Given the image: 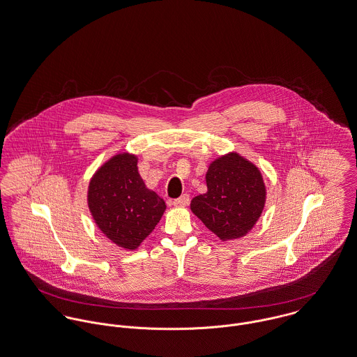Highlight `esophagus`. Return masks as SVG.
Returning <instances> with one entry per match:
<instances>
[{"instance_id": "obj_1", "label": "esophagus", "mask_w": 357, "mask_h": 357, "mask_svg": "<svg viewBox=\"0 0 357 357\" xmlns=\"http://www.w3.org/2000/svg\"><path fill=\"white\" fill-rule=\"evenodd\" d=\"M189 201H190L189 195L185 194V195H182V197L174 199V201H172V205H174L175 208H185V206L189 204Z\"/></svg>"}]
</instances>
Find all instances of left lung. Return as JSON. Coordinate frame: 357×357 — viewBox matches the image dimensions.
Listing matches in <instances>:
<instances>
[{"instance_id":"obj_1","label":"left lung","mask_w":357,"mask_h":357,"mask_svg":"<svg viewBox=\"0 0 357 357\" xmlns=\"http://www.w3.org/2000/svg\"><path fill=\"white\" fill-rule=\"evenodd\" d=\"M205 181L208 192L192 198V213L222 242L246 236L266 202L259 168L238 152H228L209 165Z\"/></svg>"}]
</instances>
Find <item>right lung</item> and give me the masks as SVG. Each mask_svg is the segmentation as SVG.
Returning <instances> with one entry per match:
<instances>
[{
  "label": "right lung",
  "instance_id": "add662e5",
  "mask_svg": "<svg viewBox=\"0 0 357 357\" xmlns=\"http://www.w3.org/2000/svg\"><path fill=\"white\" fill-rule=\"evenodd\" d=\"M135 153L111 156L92 175L86 204L102 234L125 250H136L165 213L162 197L148 189L138 172Z\"/></svg>",
  "mask_w": 357,
  "mask_h": 357
}]
</instances>
